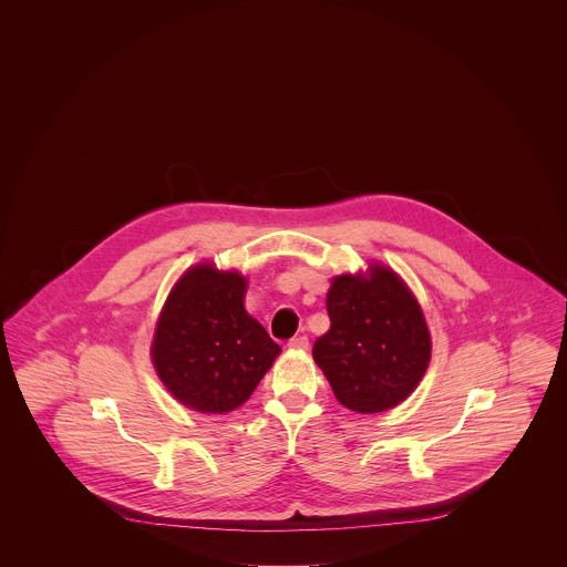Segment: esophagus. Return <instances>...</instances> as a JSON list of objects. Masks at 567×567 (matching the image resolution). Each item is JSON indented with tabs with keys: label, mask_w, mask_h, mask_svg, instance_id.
I'll return each instance as SVG.
<instances>
[{
	"label": "esophagus",
	"mask_w": 567,
	"mask_h": 567,
	"mask_svg": "<svg viewBox=\"0 0 567 567\" xmlns=\"http://www.w3.org/2000/svg\"><path fill=\"white\" fill-rule=\"evenodd\" d=\"M289 349H291V351H306V349H308V338H306V336H299V338L289 340Z\"/></svg>",
	"instance_id": "obj_1"
}]
</instances>
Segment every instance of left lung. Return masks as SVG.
<instances>
[{"label": "left lung", "instance_id": "obj_1", "mask_svg": "<svg viewBox=\"0 0 567 567\" xmlns=\"http://www.w3.org/2000/svg\"><path fill=\"white\" fill-rule=\"evenodd\" d=\"M324 301L331 327L312 357L336 400L359 414L402 404L432 361V333L404 278L372 261L333 276Z\"/></svg>", "mask_w": 567, "mask_h": 567}]
</instances>
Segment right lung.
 Instances as JSON below:
<instances>
[{
  "label": "right lung",
  "instance_id": "add662e5",
  "mask_svg": "<svg viewBox=\"0 0 567 567\" xmlns=\"http://www.w3.org/2000/svg\"><path fill=\"white\" fill-rule=\"evenodd\" d=\"M248 278L199 261L174 282L155 323L151 359L169 395L202 414H227L252 395L280 354L244 308Z\"/></svg>",
  "mask_w": 567,
  "mask_h": 567
}]
</instances>
